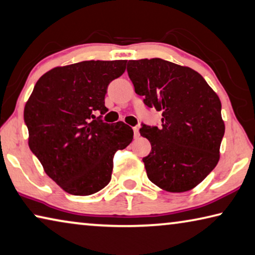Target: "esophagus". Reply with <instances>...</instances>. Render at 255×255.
I'll list each match as a JSON object with an SVG mask.
<instances>
[{"instance_id":"1","label":"esophagus","mask_w":255,"mask_h":255,"mask_svg":"<svg viewBox=\"0 0 255 255\" xmlns=\"http://www.w3.org/2000/svg\"><path fill=\"white\" fill-rule=\"evenodd\" d=\"M132 130H134L135 138H138V137H139V129H138V127H134V128H132Z\"/></svg>"}]
</instances>
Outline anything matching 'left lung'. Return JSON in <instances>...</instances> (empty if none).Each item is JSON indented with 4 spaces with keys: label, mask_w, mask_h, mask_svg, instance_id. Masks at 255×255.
Masks as SVG:
<instances>
[{
    "label": "left lung",
    "mask_w": 255,
    "mask_h": 255,
    "mask_svg": "<svg viewBox=\"0 0 255 255\" xmlns=\"http://www.w3.org/2000/svg\"><path fill=\"white\" fill-rule=\"evenodd\" d=\"M128 76L136 94L162 113L161 126L142 124L151 143L143 157L148 179L171 193L199 185L219 161L225 134L221 102L199 72L165 60H130Z\"/></svg>",
    "instance_id": "1"
}]
</instances>
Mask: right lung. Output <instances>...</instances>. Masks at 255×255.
Listing matches in <instances>:
<instances>
[{
  "label": "right lung",
  "mask_w": 255,
  "mask_h": 255,
  "mask_svg": "<svg viewBox=\"0 0 255 255\" xmlns=\"http://www.w3.org/2000/svg\"><path fill=\"white\" fill-rule=\"evenodd\" d=\"M126 63L91 60L53 68L37 80L27 101L23 119L31 152L46 175L72 195L106 187L115 153L131 143V127L101 119L108 111L109 84L124 74Z\"/></svg>",
  "instance_id": "obj_1"
}]
</instances>
